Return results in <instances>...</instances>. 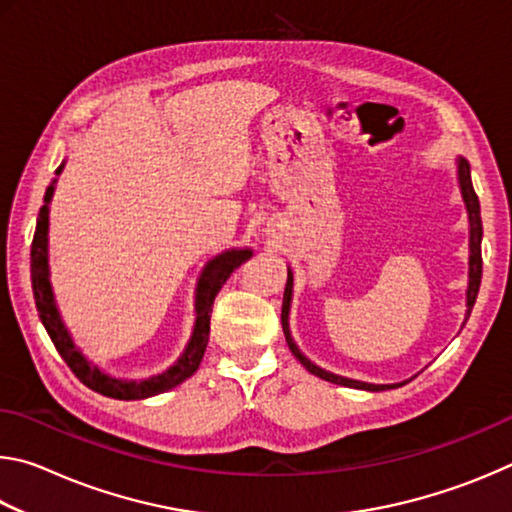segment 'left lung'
<instances>
[{
	"mask_svg": "<svg viewBox=\"0 0 512 512\" xmlns=\"http://www.w3.org/2000/svg\"><path fill=\"white\" fill-rule=\"evenodd\" d=\"M458 185H461V194L465 201V210H467V219H470V282H467V316L472 314V307L476 302V296H479V287H481V273H483V262H481V239H483V225H481V205H479V196L474 194L472 187V176H470V164H467L465 158H458ZM291 296H293V273L289 268L287 275V289H284V300H282V329L284 336H287L289 350L293 352L302 366H305L311 375H316L325 381H332V384L339 386H348V388H361V391H388V388H400L402 384H368V381H359V379H348L341 375H334V372H327L323 368H318L316 363H311L305 354L298 350V345L291 339V329H289V309H291Z\"/></svg>",
	"mask_w": 512,
	"mask_h": 512,
	"instance_id": "obj_1",
	"label": "left lung"
}]
</instances>
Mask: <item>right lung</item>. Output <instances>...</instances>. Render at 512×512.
I'll list each match as a JSON object with an SVG mask.
<instances>
[{"label": "right lung", "mask_w": 512, "mask_h": 512, "mask_svg": "<svg viewBox=\"0 0 512 512\" xmlns=\"http://www.w3.org/2000/svg\"><path fill=\"white\" fill-rule=\"evenodd\" d=\"M63 167L65 162L56 169V176H60ZM54 185L56 180L47 187L45 205H42L38 212L36 235H33V244H31V284H33V298H36L40 320L47 329L49 339L54 341L58 354L65 359L69 370H72L85 386L92 388L94 393L115 397V400H146V397L160 395L164 391H171L173 386L183 384V381L187 377H192L198 370V366H201L207 341H210V316H212V305H214L216 293L221 291L225 280H228L235 268H239L246 259L253 257V250L250 248L225 250V253L216 255L205 264L196 284V302H194L196 323H194L192 339H189L185 352L180 354L178 361L173 363L171 368L160 372V375H153L149 379H140V381L110 377L99 366H94V363L85 359L83 352L76 348L72 336H69L67 327L63 323V318H60V311L54 300V291H51L47 232H49V203H51V196H54Z\"/></svg>", "instance_id": "right-lung-1"}]
</instances>
